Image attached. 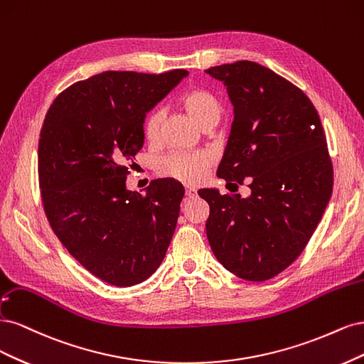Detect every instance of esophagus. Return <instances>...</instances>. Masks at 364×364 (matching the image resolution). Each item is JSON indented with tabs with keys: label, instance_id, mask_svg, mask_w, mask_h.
Returning a JSON list of instances; mask_svg holds the SVG:
<instances>
[{
	"label": "esophagus",
	"instance_id": "esophagus-1",
	"mask_svg": "<svg viewBox=\"0 0 364 364\" xmlns=\"http://www.w3.org/2000/svg\"><path fill=\"white\" fill-rule=\"evenodd\" d=\"M186 196L187 198H195L196 196V191L192 189V187H187V189H186Z\"/></svg>",
	"mask_w": 364,
	"mask_h": 364
}]
</instances>
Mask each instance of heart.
I'll list each match as a JSON object with an SVG mask.
<instances>
[{"label": "heart", "mask_w": 364, "mask_h": 364, "mask_svg": "<svg viewBox=\"0 0 364 364\" xmlns=\"http://www.w3.org/2000/svg\"><path fill=\"white\" fill-rule=\"evenodd\" d=\"M181 105L203 130L208 127H215L220 119L222 104L215 93L210 90L195 89L187 92L181 98ZM161 121L163 112L160 109L152 110L145 116L142 132L146 142H157L160 137ZM213 165V156L205 151H173L160 160L159 173L186 184H199L205 180Z\"/></svg>", "instance_id": "obj_1"}]
</instances>
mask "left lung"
<instances>
[{"label":"left lung","instance_id":"8db88e82","mask_svg":"<svg viewBox=\"0 0 364 364\" xmlns=\"http://www.w3.org/2000/svg\"><path fill=\"white\" fill-rule=\"evenodd\" d=\"M234 105L218 175L246 183L248 198L201 189L208 243L227 271L246 281L283 272L306 248L333 193V161L318 110L289 80L255 62L208 68Z\"/></svg>","mask_w":364,"mask_h":364}]
</instances>
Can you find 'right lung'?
<instances>
[{"label":"right lung","instance_id":"right-lung-1","mask_svg":"<svg viewBox=\"0 0 364 364\" xmlns=\"http://www.w3.org/2000/svg\"><path fill=\"white\" fill-rule=\"evenodd\" d=\"M187 74L105 71L58 93L45 116L38 152L43 212L68 252L104 283H142L166 255L183 184L156 180L142 195L125 181L144 146L146 112Z\"/></svg>","mask_w":364,"mask_h":364}]
</instances>
